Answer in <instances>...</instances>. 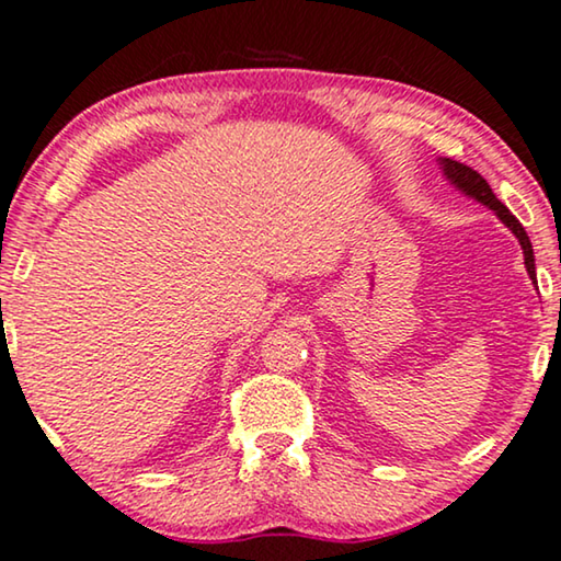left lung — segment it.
I'll return each mask as SVG.
<instances>
[{
  "mask_svg": "<svg viewBox=\"0 0 561 561\" xmlns=\"http://www.w3.org/2000/svg\"><path fill=\"white\" fill-rule=\"evenodd\" d=\"M437 164H440L443 169V176L448 180L453 186H456L458 192L466 194V197L481 202V205H485L489 209H493L496 213L499 220L508 227L511 232L516 234L518 245H522L524 250V265H526V273H529V278L537 283V265H534V248H531V240L529 234H526L524 225L516 220L514 215L508 213V207L503 205V202L493 194V190L489 186V182L483 180L481 174L476 172V169H470L466 164H460V161H453V159H445L440 157L437 159Z\"/></svg>",
  "mask_w": 561,
  "mask_h": 561,
  "instance_id": "8db88e82",
  "label": "left lung"
}]
</instances>
